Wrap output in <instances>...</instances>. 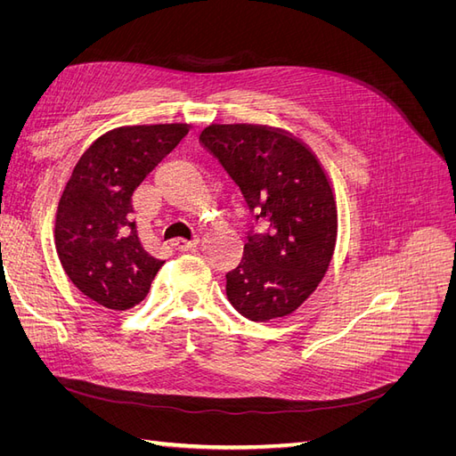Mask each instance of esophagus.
Listing matches in <instances>:
<instances>
[{"instance_id":"esophagus-1","label":"esophagus","mask_w":456,"mask_h":456,"mask_svg":"<svg viewBox=\"0 0 456 456\" xmlns=\"http://www.w3.org/2000/svg\"><path fill=\"white\" fill-rule=\"evenodd\" d=\"M198 243H200V240L198 238H194V240H184V238H178L173 245L176 247L178 251H190V249H194V247H198Z\"/></svg>"}]
</instances>
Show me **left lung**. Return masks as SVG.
<instances>
[{"label":"left lung","mask_w":456,"mask_h":456,"mask_svg":"<svg viewBox=\"0 0 456 456\" xmlns=\"http://www.w3.org/2000/svg\"><path fill=\"white\" fill-rule=\"evenodd\" d=\"M201 142L238 183L265 233L249 232L245 255L226 273V295L251 322L291 315L322 283L335 255L333 183L314 150L280 127L211 123Z\"/></svg>","instance_id":"8db88e82"}]
</instances>
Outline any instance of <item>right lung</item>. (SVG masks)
Instances as JSON below:
<instances>
[{
	"label": "right lung",
	"instance_id": "right-lung-1",
	"mask_svg": "<svg viewBox=\"0 0 456 456\" xmlns=\"http://www.w3.org/2000/svg\"><path fill=\"white\" fill-rule=\"evenodd\" d=\"M190 127L110 129L76 161L54 213V247L68 278L96 305L118 312L136 306L163 266L141 243L133 194Z\"/></svg>",
	"mask_w": 456,
	"mask_h": 456
}]
</instances>
